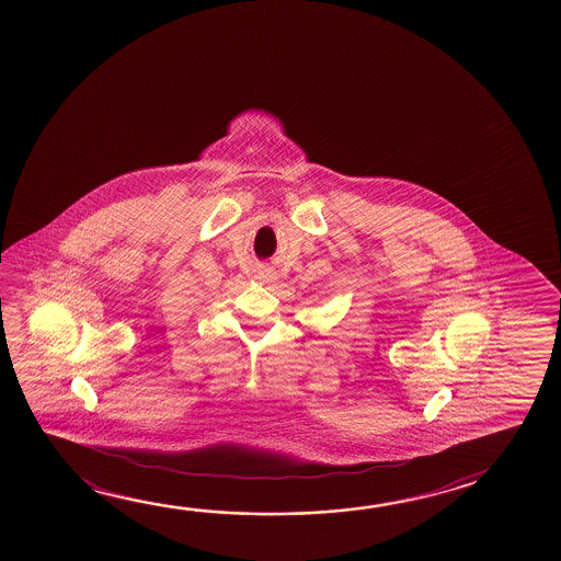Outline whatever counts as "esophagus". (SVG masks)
<instances>
[{
	"label": "esophagus",
	"instance_id": "obj_1",
	"mask_svg": "<svg viewBox=\"0 0 561 561\" xmlns=\"http://www.w3.org/2000/svg\"><path fill=\"white\" fill-rule=\"evenodd\" d=\"M260 277L266 282V284H272V282H276V274L274 272H270V270H266V272H262L260 274Z\"/></svg>",
	"mask_w": 561,
	"mask_h": 561
}]
</instances>
